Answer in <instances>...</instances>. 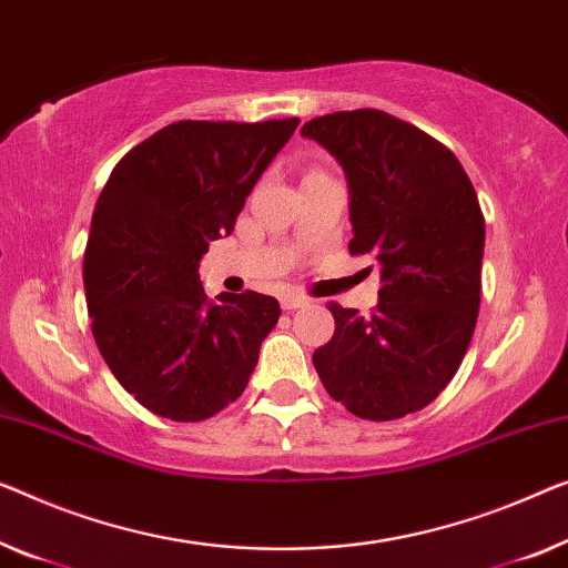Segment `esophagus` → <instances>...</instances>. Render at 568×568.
<instances>
[{
    "label": "esophagus",
    "mask_w": 568,
    "mask_h": 568,
    "mask_svg": "<svg viewBox=\"0 0 568 568\" xmlns=\"http://www.w3.org/2000/svg\"><path fill=\"white\" fill-rule=\"evenodd\" d=\"M281 306L285 308V311H295V308H303V306H308V298H303V295H283L281 298Z\"/></svg>",
    "instance_id": "1"
}]
</instances>
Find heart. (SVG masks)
<instances>
[{
  "label": "heart",
  "instance_id": "obj_1",
  "mask_svg": "<svg viewBox=\"0 0 568 568\" xmlns=\"http://www.w3.org/2000/svg\"><path fill=\"white\" fill-rule=\"evenodd\" d=\"M311 173H321V171H311ZM311 173H308V175H311Z\"/></svg>",
  "mask_w": 568,
  "mask_h": 568
}]
</instances>
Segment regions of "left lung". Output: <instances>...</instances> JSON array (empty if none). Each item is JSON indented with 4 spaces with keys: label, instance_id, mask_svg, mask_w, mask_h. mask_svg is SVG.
Instances as JSON below:
<instances>
[{
    "label": "left lung",
    "instance_id": "obj_1",
    "mask_svg": "<svg viewBox=\"0 0 568 568\" xmlns=\"http://www.w3.org/2000/svg\"><path fill=\"white\" fill-rule=\"evenodd\" d=\"M301 132L342 163L349 255H369L383 281L369 316L328 306L336 328L313 367L354 416L403 418L442 395L469 349L485 252L479 199L452 150L379 109L316 116Z\"/></svg>",
    "mask_w": 568,
    "mask_h": 568
}]
</instances>
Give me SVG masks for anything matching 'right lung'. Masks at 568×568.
Wrapping results in <instances>:
<instances>
[{"instance_id":"add662e5","label":"right lung","mask_w":568,"mask_h":568,"mask_svg":"<svg viewBox=\"0 0 568 568\" xmlns=\"http://www.w3.org/2000/svg\"><path fill=\"white\" fill-rule=\"evenodd\" d=\"M183 120L134 145L97 201L83 287L101 357L155 416L199 423L234 403L281 318L273 295L206 301L199 262L298 126Z\"/></svg>"}]
</instances>
